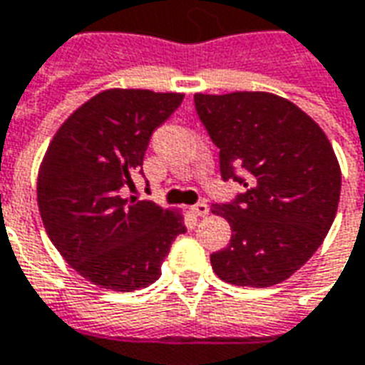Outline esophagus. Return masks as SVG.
<instances>
[{"instance_id":"esophagus-1","label":"esophagus","mask_w":365,"mask_h":365,"mask_svg":"<svg viewBox=\"0 0 365 365\" xmlns=\"http://www.w3.org/2000/svg\"><path fill=\"white\" fill-rule=\"evenodd\" d=\"M191 213H193V215H197V217H207L209 205L201 201V203H197V205H193V207H191Z\"/></svg>"}]
</instances>
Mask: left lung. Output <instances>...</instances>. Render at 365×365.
Masks as SVG:
<instances>
[{"label": "left lung", "instance_id": "left-lung-1", "mask_svg": "<svg viewBox=\"0 0 365 365\" xmlns=\"http://www.w3.org/2000/svg\"><path fill=\"white\" fill-rule=\"evenodd\" d=\"M195 110L219 148L221 178L247 187L237 203L211 207L231 225L211 267L235 287L279 284L316 253L336 217L342 172L332 144L279 94L197 93Z\"/></svg>", "mask_w": 365, "mask_h": 365}]
</instances>
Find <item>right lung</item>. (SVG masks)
Masks as SVG:
<instances>
[{"mask_svg":"<svg viewBox=\"0 0 365 365\" xmlns=\"http://www.w3.org/2000/svg\"><path fill=\"white\" fill-rule=\"evenodd\" d=\"M183 93L108 88L61 124L43 156L37 203L61 257L96 287L132 292L162 274L185 233L182 211L124 197L142 174L152 132L182 104Z\"/></svg>","mask_w":365,"mask_h":365,"instance_id":"obj_1","label":"right lung"}]
</instances>
